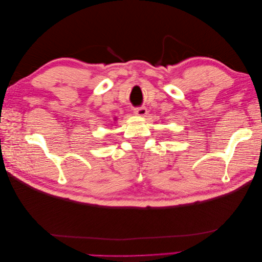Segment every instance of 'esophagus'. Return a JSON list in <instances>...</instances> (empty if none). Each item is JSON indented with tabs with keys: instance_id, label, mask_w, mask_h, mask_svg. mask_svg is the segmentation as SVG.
<instances>
[{
	"instance_id": "esophagus-1",
	"label": "esophagus",
	"mask_w": 262,
	"mask_h": 262,
	"mask_svg": "<svg viewBox=\"0 0 262 262\" xmlns=\"http://www.w3.org/2000/svg\"><path fill=\"white\" fill-rule=\"evenodd\" d=\"M134 113L140 117H145L147 115V109L146 107H138V108H134Z\"/></svg>"
}]
</instances>
